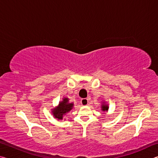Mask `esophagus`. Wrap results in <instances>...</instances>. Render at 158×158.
Returning a JSON list of instances; mask_svg holds the SVG:
<instances>
[{
    "label": "esophagus",
    "instance_id": "1",
    "mask_svg": "<svg viewBox=\"0 0 158 158\" xmlns=\"http://www.w3.org/2000/svg\"><path fill=\"white\" fill-rule=\"evenodd\" d=\"M81 104L84 106L88 105V104H89V100H88V99L86 98H83L81 100Z\"/></svg>",
    "mask_w": 158,
    "mask_h": 158
}]
</instances>
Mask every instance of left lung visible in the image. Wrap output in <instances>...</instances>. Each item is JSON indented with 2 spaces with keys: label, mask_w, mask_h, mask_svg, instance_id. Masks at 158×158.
<instances>
[{
  "label": "left lung",
  "mask_w": 158,
  "mask_h": 158,
  "mask_svg": "<svg viewBox=\"0 0 158 158\" xmlns=\"http://www.w3.org/2000/svg\"><path fill=\"white\" fill-rule=\"evenodd\" d=\"M101 110L102 111H108V109H109V105L108 104H106L105 102H102V101L101 102Z\"/></svg>",
  "instance_id": "8db88e82"
}]
</instances>
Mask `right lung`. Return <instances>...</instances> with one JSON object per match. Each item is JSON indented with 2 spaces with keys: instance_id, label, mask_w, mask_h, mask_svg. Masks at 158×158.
I'll use <instances>...</instances> for the list:
<instances>
[{
  "instance_id": "obj_1",
  "label": "right lung",
  "mask_w": 158,
  "mask_h": 158,
  "mask_svg": "<svg viewBox=\"0 0 158 158\" xmlns=\"http://www.w3.org/2000/svg\"><path fill=\"white\" fill-rule=\"evenodd\" d=\"M74 107V103L69 102V98H63V100L59 102L57 106L52 109V114L53 117L56 118L58 121L63 120V117L69 113Z\"/></svg>"
}]
</instances>
